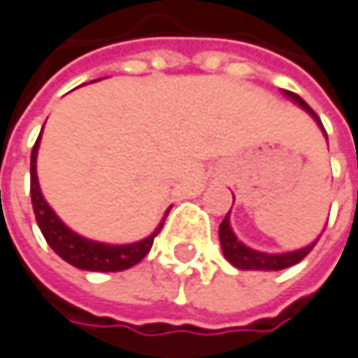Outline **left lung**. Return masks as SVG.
<instances>
[{
	"label": "left lung",
	"instance_id": "8db88e82",
	"mask_svg": "<svg viewBox=\"0 0 358 358\" xmlns=\"http://www.w3.org/2000/svg\"><path fill=\"white\" fill-rule=\"evenodd\" d=\"M285 95L292 97L295 103H299L308 114L312 115V117L318 122L322 132L326 134V130H324V126H322V120L318 117V114H316L299 95H295L292 91H285ZM316 243H318V241H314V243L303 246V248H299V250H292V252L268 255V252L252 250V248H248L246 244H243L236 238V234L232 232V226H230V212L226 214V217H224L222 224H220V244H222V252H224V257H226L234 267L243 268V271H281V268L294 267V265H297L303 257H308V255L312 252V248L316 246Z\"/></svg>",
	"mask_w": 358,
	"mask_h": 358
}]
</instances>
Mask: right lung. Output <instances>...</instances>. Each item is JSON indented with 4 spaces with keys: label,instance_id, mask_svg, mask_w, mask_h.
I'll use <instances>...</instances> for the list:
<instances>
[{
    "label": "right lung",
    "instance_id": "right-lung-1",
    "mask_svg": "<svg viewBox=\"0 0 358 358\" xmlns=\"http://www.w3.org/2000/svg\"><path fill=\"white\" fill-rule=\"evenodd\" d=\"M40 136H42V132H40ZM40 136L32 148V157H30V195H32V208L36 214L40 232L46 238L48 246L69 265L83 268V271L110 273V271H124V268H130L136 263H141L155 243V236L161 232L169 210H166L163 222L159 224V228L150 236H146L144 241H138V243L106 244L79 236L77 232H73L71 228L64 226L61 217L52 212V208L46 203L44 195L40 192L38 177H36V155H38Z\"/></svg>",
    "mask_w": 358,
    "mask_h": 358
}]
</instances>
